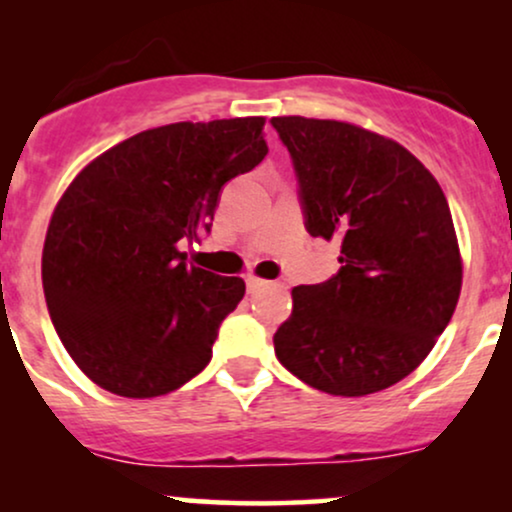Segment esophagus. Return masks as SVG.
<instances>
[{"mask_svg":"<svg viewBox=\"0 0 512 512\" xmlns=\"http://www.w3.org/2000/svg\"><path fill=\"white\" fill-rule=\"evenodd\" d=\"M245 284H248L250 291H255V289H260V286H264V279H260V276H255V274H248L245 276Z\"/></svg>","mask_w":512,"mask_h":512,"instance_id":"34e87169","label":"esophagus"}]
</instances>
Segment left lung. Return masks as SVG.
<instances>
[{
  "instance_id": "8db88e82",
  "label": "left lung",
  "mask_w": 512,
  "mask_h": 512,
  "mask_svg": "<svg viewBox=\"0 0 512 512\" xmlns=\"http://www.w3.org/2000/svg\"><path fill=\"white\" fill-rule=\"evenodd\" d=\"M272 125L293 158L305 228L342 245L330 281L291 291L276 358L327 395H373L419 368L455 313L462 255L448 199L395 139L301 115Z\"/></svg>"
}]
</instances>
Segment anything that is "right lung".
<instances>
[{
	"instance_id": "add662e5",
	"label": "right lung",
	"mask_w": 512,
	"mask_h": 512,
	"mask_svg": "<svg viewBox=\"0 0 512 512\" xmlns=\"http://www.w3.org/2000/svg\"><path fill=\"white\" fill-rule=\"evenodd\" d=\"M264 117L173 122L93 158L57 202L43 291L64 349L103 390L168 395L211 361L240 276L185 262L209 231L221 187L267 156Z\"/></svg>"
}]
</instances>
